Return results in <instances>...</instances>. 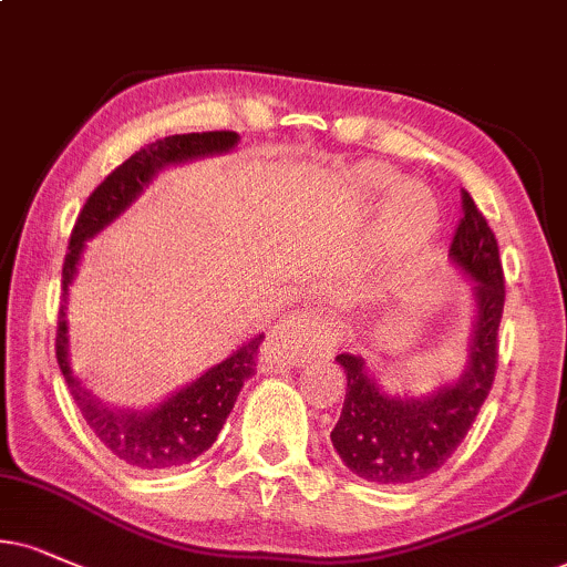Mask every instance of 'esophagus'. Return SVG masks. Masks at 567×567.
Here are the masks:
<instances>
[{"label": "esophagus", "instance_id": "34e87169", "mask_svg": "<svg viewBox=\"0 0 567 567\" xmlns=\"http://www.w3.org/2000/svg\"><path fill=\"white\" fill-rule=\"evenodd\" d=\"M342 342V324L329 311H298L271 329L264 346V367H285L296 363L306 353H332Z\"/></svg>", "mask_w": 567, "mask_h": 567}]
</instances>
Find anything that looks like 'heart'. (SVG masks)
Returning a JSON list of instances; mask_svg holds the SVG:
<instances>
[{
    "instance_id": "heart-1",
    "label": "heart",
    "mask_w": 567,
    "mask_h": 567,
    "mask_svg": "<svg viewBox=\"0 0 567 567\" xmlns=\"http://www.w3.org/2000/svg\"><path fill=\"white\" fill-rule=\"evenodd\" d=\"M361 183L367 185L369 190L384 193L392 190L400 183L398 172L392 167H384V164H367L361 169ZM415 210V215L410 212ZM436 221V200L432 190L421 183H403L392 196L390 209L384 214V238L392 243H408L419 238L421 233H426Z\"/></svg>"
}]
</instances>
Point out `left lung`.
I'll use <instances>...</instances> for the list:
<instances>
[{
    "label": "left lung",
    "instance_id": "8db88e82",
    "mask_svg": "<svg viewBox=\"0 0 567 567\" xmlns=\"http://www.w3.org/2000/svg\"><path fill=\"white\" fill-rule=\"evenodd\" d=\"M450 259L474 279L476 300L468 367L457 382L426 398H395L377 384L363 358L337 355L348 374V392L340 421L332 429V444L342 463L367 482L413 484L442 468L474 426L492 390L505 275L492 227L465 190L463 219L450 243Z\"/></svg>",
    "mask_w": 567,
    "mask_h": 567
}]
</instances>
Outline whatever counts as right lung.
<instances>
[{
    "label": "right lung",
    "instance_id": "add662e5",
    "mask_svg": "<svg viewBox=\"0 0 567 567\" xmlns=\"http://www.w3.org/2000/svg\"><path fill=\"white\" fill-rule=\"evenodd\" d=\"M235 143H238V133L233 131L167 135L162 141L146 143L131 159L112 169L104 183L91 193L78 214L73 233H70L68 256H64L62 267V306L60 317H56V363H60L70 395L81 408L91 432L112 455H117L133 468H175V465L190 463L193 457L212 447L240 395L243 382L256 371V353H259L264 334H256L230 358L212 367L196 382L183 386L181 392L169 395L152 411H117V408L104 405L102 400L93 398L70 367L68 319H64L68 317L64 308H68L70 282L78 271L85 240H91L110 221L117 219L154 181L156 172L169 164L196 159V156L230 152Z\"/></svg>",
    "mask_w": 567,
    "mask_h": 567
}]
</instances>
